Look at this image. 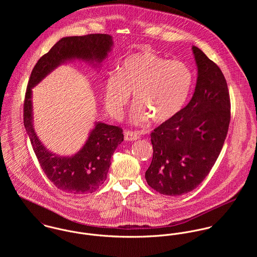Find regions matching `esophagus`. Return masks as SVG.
I'll use <instances>...</instances> for the list:
<instances>
[{"instance_id":"34e87169","label":"esophagus","mask_w":257,"mask_h":257,"mask_svg":"<svg viewBox=\"0 0 257 257\" xmlns=\"http://www.w3.org/2000/svg\"><path fill=\"white\" fill-rule=\"evenodd\" d=\"M140 139V134L138 132H132V131H126L124 132V140L125 141H137Z\"/></svg>"}]
</instances>
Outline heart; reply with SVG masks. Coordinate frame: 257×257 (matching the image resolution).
Listing matches in <instances>:
<instances>
[{"label": "heart", "mask_w": 257, "mask_h": 257, "mask_svg": "<svg viewBox=\"0 0 257 257\" xmlns=\"http://www.w3.org/2000/svg\"><path fill=\"white\" fill-rule=\"evenodd\" d=\"M192 83V72L183 62L167 60L154 52L136 53L123 60L117 73L106 79L105 107L112 117L119 118L133 92L136 103L132 121L141 124L151 116L163 122L182 110Z\"/></svg>", "instance_id": "obj_1"}]
</instances>
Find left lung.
<instances>
[{
	"mask_svg": "<svg viewBox=\"0 0 257 257\" xmlns=\"http://www.w3.org/2000/svg\"><path fill=\"white\" fill-rule=\"evenodd\" d=\"M194 95L175 116L151 134L152 161L147 182L156 192L180 196L202 183L217 161L230 121V100L220 67L197 46Z\"/></svg>",
	"mask_w": 257,
	"mask_h": 257,
	"instance_id": "left-lung-1",
	"label": "left lung"
}]
</instances>
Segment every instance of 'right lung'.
<instances>
[{
  "instance_id": "1",
  "label": "right lung",
  "mask_w": 257,
  "mask_h": 257,
  "mask_svg": "<svg viewBox=\"0 0 257 257\" xmlns=\"http://www.w3.org/2000/svg\"><path fill=\"white\" fill-rule=\"evenodd\" d=\"M111 46L112 38L105 34L63 37L39 58L28 83L24 103L26 131L46 177L65 193H92L105 182L110 157L123 141L122 130L119 126L96 122L86 144L75 155L71 157L55 155L40 143L34 130L32 88L66 60L79 59L101 63L107 57Z\"/></svg>"
}]
</instances>
